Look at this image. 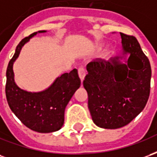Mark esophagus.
I'll return each instance as SVG.
<instances>
[{"label": "esophagus", "instance_id": "obj_1", "mask_svg": "<svg viewBox=\"0 0 157 157\" xmlns=\"http://www.w3.org/2000/svg\"><path fill=\"white\" fill-rule=\"evenodd\" d=\"M78 74H79V77L81 79V81L83 82V80L85 78V75H86V71L84 68H82V67H80L78 69Z\"/></svg>", "mask_w": 157, "mask_h": 157}]
</instances>
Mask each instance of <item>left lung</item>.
Returning <instances> with one entry per match:
<instances>
[{"mask_svg":"<svg viewBox=\"0 0 157 157\" xmlns=\"http://www.w3.org/2000/svg\"><path fill=\"white\" fill-rule=\"evenodd\" d=\"M120 35L121 55L107 61L97 59L90 62L83 82L92 120L102 128L128 124L144 109L150 95L151 69L148 58L134 36Z\"/></svg>","mask_w":157,"mask_h":157,"instance_id":"obj_1","label":"left lung"}]
</instances>
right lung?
Here are the masks:
<instances>
[{
    "instance_id": "1",
    "label": "right lung",
    "mask_w": 157,
    "mask_h": 157,
    "mask_svg": "<svg viewBox=\"0 0 157 157\" xmlns=\"http://www.w3.org/2000/svg\"><path fill=\"white\" fill-rule=\"evenodd\" d=\"M26 37L17 46L15 54L6 70V96L12 113L28 128L39 133H52L60 129L64 124L65 109L81 86L76 69L64 73L44 91L31 92L20 88L14 80L13 64L25 44L37 33Z\"/></svg>"
}]
</instances>
